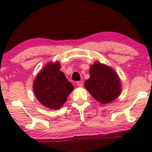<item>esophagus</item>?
Here are the masks:
<instances>
[{"label": "esophagus", "instance_id": "1", "mask_svg": "<svg viewBox=\"0 0 152 152\" xmlns=\"http://www.w3.org/2000/svg\"><path fill=\"white\" fill-rule=\"evenodd\" d=\"M83 81H80L77 82V86H83Z\"/></svg>", "mask_w": 152, "mask_h": 152}]
</instances>
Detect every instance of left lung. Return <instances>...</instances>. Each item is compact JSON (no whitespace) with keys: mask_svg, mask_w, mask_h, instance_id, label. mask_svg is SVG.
I'll list each match as a JSON object with an SVG mask.
<instances>
[{"mask_svg":"<svg viewBox=\"0 0 152 152\" xmlns=\"http://www.w3.org/2000/svg\"><path fill=\"white\" fill-rule=\"evenodd\" d=\"M90 78L86 80L85 88L97 102L109 104L117 99L121 93V82L112 68L94 62L90 66Z\"/></svg>","mask_w":152,"mask_h":152,"instance_id":"8db88e82","label":"left lung"}]
</instances>
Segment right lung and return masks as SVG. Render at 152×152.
Instances as JSON below:
<instances>
[{"label": "right lung", "instance_id": "1", "mask_svg": "<svg viewBox=\"0 0 152 152\" xmlns=\"http://www.w3.org/2000/svg\"><path fill=\"white\" fill-rule=\"evenodd\" d=\"M60 69L58 61L48 63L34 81L33 88L36 99L48 109H61L74 88Z\"/></svg>", "mask_w": 152, "mask_h": 152}]
</instances>
